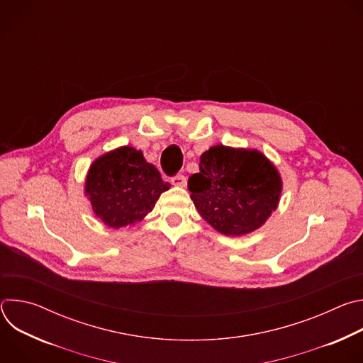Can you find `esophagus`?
<instances>
[{
    "instance_id": "1",
    "label": "esophagus",
    "mask_w": 363,
    "mask_h": 363,
    "mask_svg": "<svg viewBox=\"0 0 363 363\" xmlns=\"http://www.w3.org/2000/svg\"><path fill=\"white\" fill-rule=\"evenodd\" d=\"M171 182H172V185H175V186H181V188L186 186V178H185L184 175H175V177L171 179Z\"/></svg>"
}]
</instances>
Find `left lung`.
<instances>
[{
	"label": "left lung",
	"mask_w": 363,
	"mask_h": 363,
	"mask_svg": "<svg viewBox=\"0 0 363 363\" xmlns=\"http://www.w3.org/2000/svg\"><path fill=\"white\" fill-rule=\"evenodd\" d=\"M283 182L260 150L217 145L201 155L188 179L199 216L218 233L240 237L260 228L276 211Z\"/></svg>",
	"instance_id": "left-lung-1"
}]
</instances>
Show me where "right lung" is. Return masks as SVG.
<instances>
[{"label":"right lung","mask_w":363,"mask_h":363,"mask_svg":"<svg viewBox=\"0 0 363 363\" xmlns=\"http://www.w3.org/2000/svg\"><path fill=\"white\" fill-rule=\"evenodd\" d=\"M169 186L142 150L121 146L90 165L84 194L96 217L111 228H122L142 221Z\"/></svg>","instance_id":"right-lung-1"}]
</instances>
